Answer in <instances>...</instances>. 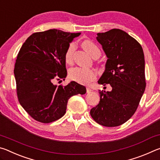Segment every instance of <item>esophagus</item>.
<instances>
[{"label": "esophagus", "mask_w": 160, "mask_h": 160, "mask_svg": "<svg viewBox=\"0 0 160 160\" xmlns=\"http://www.w3.org/2000/svg\"><path fill=\"white\" fill-rule=\"evenodd\" d=\"M86 89H87V92H90L92 91V90H91V88H89V87H87V88H86Z\"/></svg>", "instance_id": "obj_1"}]
</instances>
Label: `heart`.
Returning a JSON list of instances; mask_svg holds the SVG:
<instances>
[{
	"label": "heart",
	"mask_w": 160,
	"mask_h": 160,
	"mask_svg": "<svg viewBox=\"0 0 160 160\" xmlns=\"http://www.w3.org/2000/svg\"><path fill=\"white\" fill-rule=\"evenodd\" d=\"M81 45L84 50L93 58H97L101 55V51L99 47L91 40H84ZM75 48H76V46L74 42L70 43L68 45L64 56L65 61L66 63H72ZM96 76V71L92 68L75 67L70 69L69 71V77L70 79L80 84H88L95 79Z\"/></svg>",
	"instance_id": "heart-1"
}]
</instances>
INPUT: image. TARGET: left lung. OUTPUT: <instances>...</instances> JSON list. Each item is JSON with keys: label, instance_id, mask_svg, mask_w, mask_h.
I'll list each match as a JSON object with an SVG mask.
<instances>
[{"label": "left lung", "instance_id": "left-lung-1", "mask_svg": "<svg viewBox=\"0 0 160 160\" xmlns=\"http://www.w3.org/2000/svg\"><path fill=\"white\" fill-rule=\"evenodd\" d=\"M97 40L108 58L98 83L112 90H99V103L90 115L100 125L118 126L134 114L145 92L144 53L138 41L119 29L98 33Z\"/></svg>", "mask_w": 160, "mask_h": 160}]
</instances>
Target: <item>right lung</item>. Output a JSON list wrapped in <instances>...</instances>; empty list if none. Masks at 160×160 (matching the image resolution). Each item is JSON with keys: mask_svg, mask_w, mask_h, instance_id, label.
<instances>
[{"mask_svg": "<svg viewBox=\"0 0 160 160\" xmlns=\"http://www.w3.org/2000/svg\"><path fill=\"white\" fill-rule=\"evenodd\" d=\"M80 34L56 29L36 32L19 51L14 69L18 98L23 109L39 122L61 118L70 97L86 93L85 87L75 81L66 86L54 84L66 78L65 52Z\"/></svg>", "mask_w": 160, "mask_h": 160, "instance_id": "1", "label": "right lung"}]
</instances>
